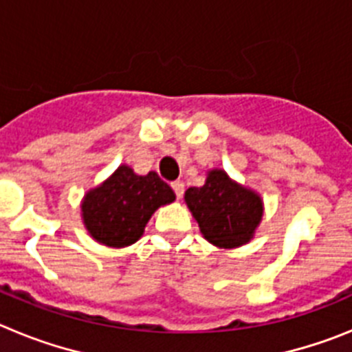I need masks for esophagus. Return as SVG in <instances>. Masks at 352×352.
<instances>
[{
  "label": "esophagus",
  "instance_id": "esophagus-1",
  "mask_svg": "<svg viewBox=\"0 0 352 352\" xmlns=\"http://www.w3.org/2000/svg\"><path fill=\"white\" fill-rule=\"evenodd\" d=\"M170 186H173V190H174V194H176V197L182 199L183 192H185V185H183V182H174V183H170Z\"/></svg>",
  "mask_w": 352,
  "mask_h": 352
}]
</instances>
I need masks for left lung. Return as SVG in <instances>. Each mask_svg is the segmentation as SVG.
Instances as JSON below:
<instances>
[{
    "label": "left lung",
    "instance_id": "obj_1",
    "mask_svg": "<svg viewBox=\"0 0 352 352\" xmlns=\"http://www.w3.org/2000/svg\"><path fill=\"white\" fill-rule=\"evenodd\" d=\"M185 203L204 239L226 250L247 245L264 213L263 197L223 169L208 170L203 186L185 192Z\"/></svg>",
    "mask_w": 352,
    "mask_h": 352
}]
</instances>
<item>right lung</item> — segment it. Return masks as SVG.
<instances>
[{"mask_svg":"<svg viewBox=\"0 0 352 352\" xmlns=\"http://www.w3.org/2000/svg\"><path fill=\"white\" fill-rule=\"evenodd\" d=\"M174 199L173 188L155 170L141 176L121 164L107 179L84 194L80 217L96 243L125 248L144 234L151 214Z\"/></svg>","mask_w":352,"mask_h":352,"instance_id":"right-lung-1","label":"right lung"}]
</instances>
